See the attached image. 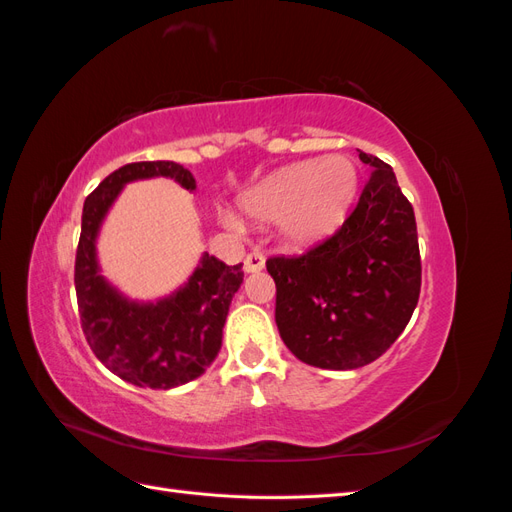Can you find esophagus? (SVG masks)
I'll use <instances>...</instances> for the list:
<instances>
[{
  "instance_id": "esophagus-1",
  "label": "esophagus",
  "mask_w": 512,
  "mask_h": 512,
  "mask_svg": "<svg viewBox=\"0 0 512 512\" xmlns=\"http://www.w3.org/2000/svg\"><path fill=\"white\" fill-rule=\"evenodd\" d=\"M265 269V256H262L260 252H252L247 254L245 260H243V271L245 273H258Z\"/></svg>"
}]
</instances>
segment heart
<instances>
[{
  "label": "heart",
  "instance_id": "obj_1",
  "mask_svg": "<svg viewBox=\"0 0 512 512\" xmlns=\"http://www.w3.org/2000/svg\"><path fill=\"white\" fill-rule=\"evenodd\" d=\"M359 192V166L346 153H331L322 160H303L273 170L239 198L245 218L277 224L286 243L307 247L331 237L342 226ZM220 222L235 230L228 213Z\"/></svg>",
  "mask_w": 512,
  "mask_h": 512
}]
</instances>
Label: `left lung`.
Masks as SVG:
<instances>
[{
	"mask_svg": "<svg viewBox=\"0 0 512 512\" xmlns=\"http://www.w3.org/2000/svg\"><path fill=\"white\" fill-rule=\"evenodd\" d=\"M371 168L354 211L333 237L303 256H275V322L299 361L356 369L376 361L406 329L421 292L416 220L393 168Z\"/></svg>",
	"mask_w": 512,
	"mask_h": 512,
	"instance_id": "obj_1",
	"label": "left lung"
}]
</instances>
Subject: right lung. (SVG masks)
Wrapping results in <instances>:
<instances>
[{
    "mask_svg": "<svg viewBox=\"0 0 512 512\" xmlns=\"http://www.w3.org/2000/svg\"><path fill=\"white\" fill-rule=\"evenodd\" d=\"M153 177L196 190L190 170L166 160L126 164L108 175L85 198L74 286L85 339L106 369L134 386L168 391L203 376L218 356L243 265L228 267L205 252L183 286L156 301L130 299L108 282L98 262L100 228L128 183Z\"/></svg>",
    "mask_w": 512,
    "mask_h": 512,
    "instance_id": "1",
    "label": "right lung"
}]
</instances>
